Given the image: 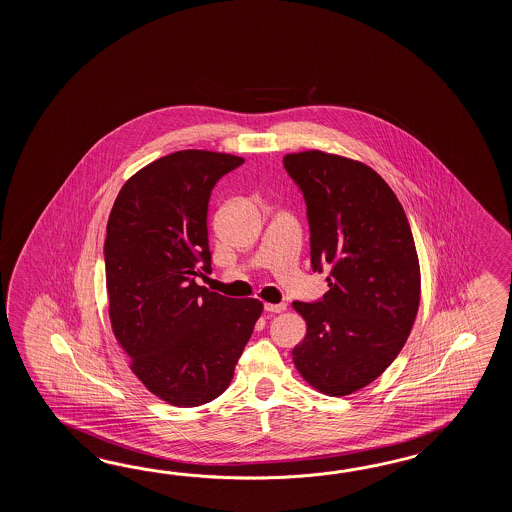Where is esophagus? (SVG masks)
<instances>
[{
	"label": "esophagus",
	"instance_id": "esophagus-1",
	"mask_svg": "<svg viewBox=\"0 0 512 512\" xmlns=\"http://www.w3.org/2000/svg\"><path fill=\"white\" fill-rule=\"evenodd\" d=\"M287 309V304H283V302H280V304H265V311L267 313H283Z\"/></svg>",
	"mask_w": 512,
	"mask_h": 512
}]
</instances>
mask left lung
Segmentation results:
<instances>
[{"mask_svg":"<svg viewBox=\"0 0 512 512\" xmlns=\"http://www.w3.org/2000/svg\"><path fill=\"white\" fill-rule=\"evenodd\" d=\"M283 166L304 194L311 267L329 271L322 300L293 302L307 322L294 366L316 390L348 395L375 381L412 331L421 296L414 236L370 166L318 150L289 153Z\"/></svg>","mask_w":512,"mask_h":512,"instance_id":"left-lung-1","label":"left lung"}]
</instances>
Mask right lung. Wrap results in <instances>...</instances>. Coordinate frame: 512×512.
Returning <instances> with one entry per match:
<instances>
[{"label": "right lung", "mask_w": 512, "mask_h": 512, "mask_svg": "<svg viewBox=\"0 0 512 512\" xmlns=\"http://www.w3.org/2000/svg\"><path fill=\"white\" fill-rule=\"evenodd\" d=\"M243 164L229 153L183 150L144 166L109 214L104 241L109 318L131 370L174 406L210 403L229 388L263 304L197 285L210 274L208 201Z\"/></svg>", "instance_id": "add662e5"}]
</instances>
